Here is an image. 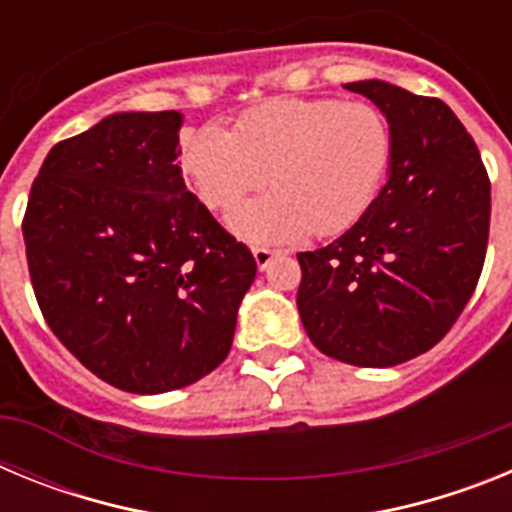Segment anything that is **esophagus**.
Listing matches in <instances>:
<instances>
[{"label": "esophagus", "instance_id": "obj_1", "mask_svg": "<svg viewBox=\"0 0 512 512\" xmlns=\"http://www.w3.org/2000/svg\"><path fill=\"white\" fill-rule=\"evenodd\" d=\"M274 256H277V251H269V248H253V261H256V266H259L261 271L269 269Z\"/></svg>", "mask_w": 512, "mask_h": 512}]
</instances>
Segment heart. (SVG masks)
I'll return each mask as SVG.
<instances>
[{
    "instance_id": "obj_1",
    "label": "heart",
    "mask_w": 512,
    "mask_h": 512,
    "mask_svg": "<svg viewBox=\"0 0 512 512\" xmlns=\"http://www.w3.org/2000/svg\"><path fill=\"white\" fill-rule=\"evenodd\" d=\"M392 125L374 104L277 99L233 130L202 125L184 135L179 161L194 194L230 210L270 174L275 192L235 207L230 233L251 246H287L307 233L336 235L369 210L392 164Z\"/></svg>"
}]
</instances>
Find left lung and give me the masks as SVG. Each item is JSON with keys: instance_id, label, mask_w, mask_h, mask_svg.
<instances>
[{"instance_id": "obj_1", "label": "left lung", "mask_w": 512, "mask_h": 512, "mask_svg": "<svg viewBox=\"0 0 512 512\" xmlns=\"http://www.w3.org/2000/svg\"><path fill=\"white\" fill-rule=\"evenodd\" d=\"M346 89L390 120L392 164L341 238L297 253V310L325 356L384 369L436 346L467 307L485 264L490 179L449 104L379 79Z\"/></svg>"}]
</instances>
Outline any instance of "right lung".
<instances>
[{
    "label": "right lung",
    "mask_w": 512,
    "mask_h": 512,
    "mask_svg": "<svg viewBox=\"0 0 512 512\" xmlns=\"http://www.w3.org/2000/svg\"><path fill=\"white\" fill-rule=\"evenodd\" d=\"M182 112H115L61 140L30 189L25 253L45 323L117 390L161 395L223 364L256 261L179 169Z\"/></svg>",
    "instance_id": "right-lung-1"
}]
</instances>
